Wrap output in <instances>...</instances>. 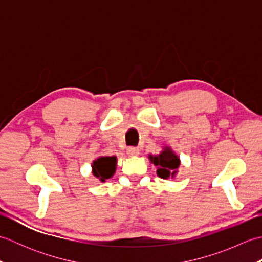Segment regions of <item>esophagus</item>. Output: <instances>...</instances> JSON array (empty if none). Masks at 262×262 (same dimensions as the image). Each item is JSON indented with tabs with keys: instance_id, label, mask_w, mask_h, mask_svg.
Wrapping results in <instances>:
<instances>
[{
	"instance_id": "34e87169",
	"label": "esophagus",
	"mask_w": 262,
	"mask_h": 262,
	"mask_svg": "<svg viewBox=\"0 0 262 262\" xmlns=\"http://www.w3.org/2000/svg\"><path fill=\"white\" fill-rule=\"evenodd\" d=\"M127 154L129 155V157H137L138 154H140V148L135 147V146H130L127 148Z\"/></svg>"
}]
</instances>
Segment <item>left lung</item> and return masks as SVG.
<instances>
[{"mask_svg": "<svg viewBox=\"0 0 262 262\" xmlns=\"http://www.w3.org/2000/svg\"><path fill=\"white\" fill-rule=\"evenodd\" d=\"M152 162L158 166L157 173L162 179L174 176L177 169L180 165V160L177 155L168 147L157 157H151Z\"/></svg>", "mask_w": 262, "mask_h": 262, "instance_id": "1", "label": "left lung"}]
</instances>
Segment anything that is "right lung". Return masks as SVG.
I'll use <instances>...</instances> for the list:
<instances>
[{"label": "right lung", "mask_w": 262, "mask_h": 262, "mask_svg": "<svg viewBox=\"0 0 262 262\" xmlns=\"http://www.w3.org/2000/svg\"><path fill=\"white\" fill-rule=\"evenodd\" d=\"M93 174L101 181L113 177L116 170V157H104L96 160L92 164Z\"/></svg>", "instance_id": "add662e5"}]
</instances>
